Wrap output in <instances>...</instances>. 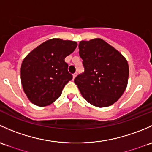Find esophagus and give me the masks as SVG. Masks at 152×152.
<instances>
[{"label":"esophagus","mask_w":152,"mask_h":152,"mask_svg":"<svg viewBox=\"0 0 152 152\" xmlns=\"http://www.w3.org/2000/svg\"><path fill=\"white\" fill-rule=\"evenodd\" d=\"M77 72H75V73H74V74H73V79H75V78L76 77V76H77Z\"/></svg>","instance_id":"esophagus-1"}]
</instances>
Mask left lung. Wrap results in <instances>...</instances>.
<instances>
[{
    "label": "left lung",
    "mask_w": 152,
    "mask_h": 152,
    "mask_svg": "<svg viewBox=\"0 0 152 152\" xmlns=\"http://www.w3.org/2000/svg\"><path fill=\"white\" fill-rule=\"evenodd\" d=\"M79 54L85 71L74 81L83 97L98 107L114 104L127 86L129 66L126 58L99 38L81 41Z\"/></svg>",
    "instance_id": "left-lung-1"
}]
</instances>
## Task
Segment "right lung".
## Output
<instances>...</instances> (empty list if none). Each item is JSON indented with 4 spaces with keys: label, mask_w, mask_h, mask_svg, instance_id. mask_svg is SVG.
Masks as SVG:
<instances>
[{
    "label": "right lung",
    "mask_w": 152,
    "mask_h": 152,
    "mask_svg": "<svg viewBox=\"0 0 152 152\" xmlns=\"http://www.w3.org/2000/svg\"><path fill=\"white\" fill-rule=\"evenodd\" d=\"M77 46L76 42L51 39L26 56L21 65V83L33 104L49 105L61 95L66 84L72 79L64 58Z\"/></svg>",
    "instance_id": "1"
}]
</instances>
